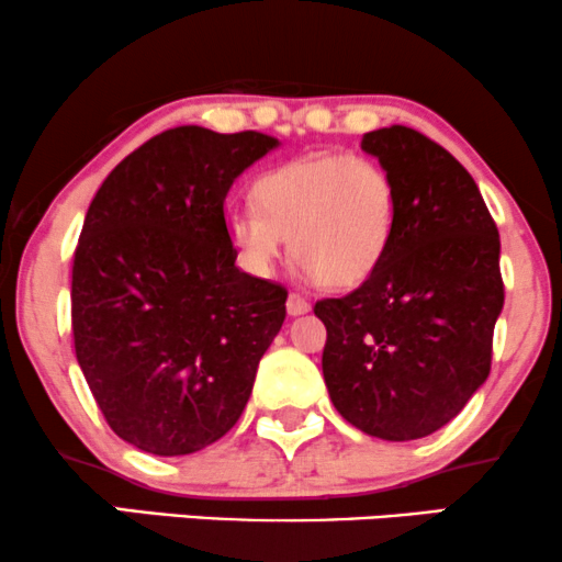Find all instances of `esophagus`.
Masks as SVG:
<instances>
[{"label":"esophagus","instance_id":"34e87169","mask_svg":"<svg viewBox=\"0 0 562 562\" xmlns=\"http://www.w3.org/2000/svg\"><path fill=\"white\" fill-rule=\"evenodd\" d=\"M308 311H311V303L305 301L301 293H290V297H288V314L290 316H303V314H308Z\"/></svg>","mask_w":562,"mask_h":562}]
</instances>
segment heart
I'll return each mask as SVG.
<instances>
[{
  "mask_svg": "<svg viewBox=\"0 0 562 562\" xmlns=\"http://www.w3.org/2000/svg\"><path fill=\"white\" fill-rule=\"evenodd\" d=\"M254 207L225 220L240 267L272 277L290 238L295 259L326 288L366 282L386 257L396 231V189L379 160L314 153L261 173Z\"/></svg>",
  "mask_w": 562,
  "mask_h": 562,
  "instance_id": "heart-1",
  "label": "heart"
}]
</instances>
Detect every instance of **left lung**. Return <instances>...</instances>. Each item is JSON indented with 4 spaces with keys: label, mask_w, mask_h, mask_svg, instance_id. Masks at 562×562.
Returning <instances> with one entry per match:
<instances>
[{
    "label": "left lung",
    "mask_w": 562,
    "mask_h": 562,
    "mask_svg": "<svg viewBox=\"0 0 562 562\" xmlns=\"http://www.w3.org/2000/svg\"><path fill=\"white\" fill-rule=\"evenodd\" d=\"M396 189V231L379 269L324 297V381L339 415L383 440L425 438L485 383L503 311L501 236L477 183L409 126L368 132Z\"/></svg>",
    "instance_id": "8db88e82"
}]
</instances>
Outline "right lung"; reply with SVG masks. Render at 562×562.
Wrapping results in <instances>:
<instances>
[{
	"label": "right lung",
	"mask_w": 562,
	"mask_h": 562,
	"mask_svg": "<svg viewBox=\"0 0 562 562\" xmlns=\"http://www.w3.org/2000/svg\"><path fill=\"white\" fill-rule=\"evenodd\" d=\"M280 145L176 126L92 196L72 265L75 352L105 423L155 457L202 451L238 423L288 290L236 267L225 196Z\"/></svg>",
	"instance_id": "obj_1"
}]
</instances>
